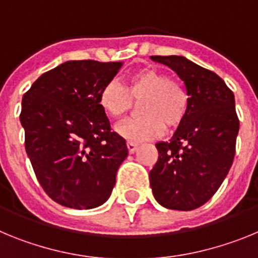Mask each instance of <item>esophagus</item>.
Segmentation results:
<instances>
[{
    "instance_id": "34e87169",
    "label": "esophagus",
    "mask_w": 258,
    "mask_h": 258,
    "mask_svg": "<svg viewBox=\"0 0 258 258\" xmlns=\"http://www.w3.org/2000/svg\"><path fill=\"white\" fill-rule=\"evenodd\" d=\"M126 147H127V151H129V154H134L137 150V147H138V145L134 142H127Z\"/></svg>"
}]
</instances>
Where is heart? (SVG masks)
<instances>
[{
  "label": "heart",
  "mask_w": 258,
  "mask_h": 258,
  "mask_svg": "<svg viewBox=\"0 0 258 258\" xmlns=\"http://www.w3.org/2000/svg\"><path fill=\"white\" fill-rule=\"evenodd\" d=\"M140 103L141 116L129 118L117 132L129 142H145L182 124L187 115L190 95L181 81L161 71L146 67L127 77L125 86L111 80L99 93V104L113 118L122 117Z\"/></svg>",
  "instance_id": "1"
}]
</instances>
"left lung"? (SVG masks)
<instances>
[{
  "label": "left lung",
  "instance_id": "obj_1",
  "mask_svg": "<svg viewBox=\"0 0 258 258\" xmlns=\"http://www.w3.org/2000/svg\"><path fill=\"white\" fill-rule=\"evenodd\" d=\"M151 58L177 72L190 106L169 142L156 143L150 184L163 207L192 211L213 197L231 168L239 132L235 98L218 75L183 56Z\"/></svg>",
  "mask_w": 258,
  "mask_h": 258
}]
</instances>
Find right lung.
<instances>
[{"label":"right lung","instance_id":"add662e5","mask_svg":"<svg viewBox=\"0 0 258 258\" xmlns=\"http://www.w3.org/2000/svg\"><path fill=\"white\" fill-rule=\"evenodd\" d=\"M120 67V61H66L23 95L27 155L41 187L60 206L95 208L112 192L127 147L111 131L99 93Z\"/></svg>","mask_w":258,"mask_h":258}]
</instances>
